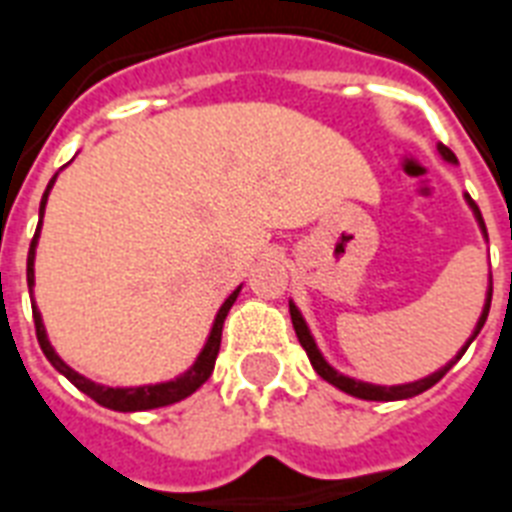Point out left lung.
Wrapping results in <instances>:
<instances>
[{"instance_id": "8db88e82", "label": "left lung", "mask_w": 512, "mask_h": 512, "mask_svg": "<svg viewBox=\"0 0 512 512\" xmlns=\"http://www.w3.org/2000/svg\"><path fill=\"white\" fill-rule=\"evenodd\" d=\"M438 152H441V157L446 162H457V157H454V152H451L449 146L438 144ZM467 205L473 208V216L475 221H478V227H481L483 237L489 240V235H486V224H483V216L481 211H478V205L473 202V197L470 194H465ZM489 307H491V288L486 291V304H483V312L481 318H478V323H475V331L473 336L467 339V344L462 347V350L457 352V358L451 360V363H446V366L441 368V371H435V374L425 376V379H417V382H408V384H392V387H384V384H368V382H360V379H352V376H344L339 374L331 363H328L326 358H323V352L318 350V344H315V339H312L310 328H307V323H304V318H301L299 307L293 304V301H288V310H291V323H293V331H296V336H299V344L304 347V352H307V358H310L312 368L318 371L323 379H326L328 384H334V387H339L342 392H347V395H355V398H363V400H406V398H414V395H419V392L430 390L435 382H441L443 374L449 371L454 363H457L462 355H465V350L470 347V342H473L475 336L481 334L483 323H486V318H489Z\"/></svg>"}]
</instances>
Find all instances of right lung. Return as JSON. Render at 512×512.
<instances>
[{"instance_id": "1", "label": "right lung", "mask_w": 512, "mask_h": 512, "mask_svg": "<svg viewBox=\"0 0 512 512\" xmlns=\"http://www.w3.org/2000/svg\"><path fill=\"white\" fill-rule=\"evenodd\" d=\"M55 173L50 178V184H47L45 194H42V202H39V224L37 232H34V240H31L29 248V261H26V280H29V291L34 293V256H37V240H39V229H42V216H45V205H47V194L53 189ZM243 288V285H240ZM240 288L229 293L227 301L221 304V310L216 312V320H213L211 334H208V342L202 347V352L197 355L192 366L186 368L184 374L176 376V379H170V382H160V384H144V387H106V384H95L90 382L87 376L77 374L74 368L66 366L61 358H58V352L53 350V344L47 339L45 323H42V315H39L37 304L31 299V312H34V328H37V339L39 347L45 352V358L53 363V368L58 374H63L69 379L77 390H82L85 395L95 400V403H101V406L112 408V411H149V408H160V406H170V403H178V400L189 398L194 390H200L202 384L208 382V376L213 374V366H216V355H219L221 347V328H224V320H227L229 310H232V304H235L237 293Z\"/></svg>"}]
</instances>
